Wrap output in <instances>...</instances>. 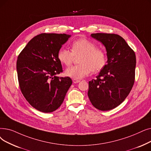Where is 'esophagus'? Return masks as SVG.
<instances>
[{"label":"esophagus","mask_w":151,"mask_h":151,"mask_svg":"<svg viewBox=\"0 0 151 151\" xmlns=\"http://www.w3.org/2000/svg\"><path fill=\"white\" fill-rule=\"evenodd\" d=\"M80 81L79 80H76V79H73V83H78Z\"/></svg>","instance_id":"1"}]
</instances>
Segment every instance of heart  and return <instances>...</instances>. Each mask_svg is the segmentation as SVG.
I'll list each match as a JSON object with an SVG mask.
<instances>
[{
    "label": "heart",
    "mask_w": 151,
    "mask_h": 151,
    "mask_svg": "<svg viewBox=\"0 0 151 151\" xmlns=\"http://www.w3.org/2000/svg\"><path fill=\"white\" fill-rule=\"evenodd\" d=\"M71 51L61 48L57 57L60 62L66 66L73 63L75 57H79L80 64L71 67L65 70V75L76 80L88 76L92 71L102 70L106 63V54L102 49L88 39L81 38L71 44Z\"/></svg>",
    "instance_id": "obj_1"
}]
</instances>
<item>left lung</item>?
<instances>
[{
  "label": "left lung",
  "mask_w": 151,
  "mask_h": 151,
  "mask_svg": "<svg viewBox=\"0 0 151 151\" xmlns=\"http://www.w3.org/2000/svg\"><path fill=\"white\" fill-rule=\"evenodd\" d=\"M91 36L106 47L107 62L96 79L89 81L88 95L95 108L110 110L124 101L133 86L135 53L118 35L94 33Z\"/></svg>",
  "instance_id": "8db88e82"
}]
</instances>
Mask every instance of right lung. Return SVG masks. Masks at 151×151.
I'll list each match as a JSON object with an SVG mask.
<instances>
[{
  "label": "right lung",
  "mask_w": 151,
  "mask_h": 151,
  "mask_svg": "<svg viewBox=\"0 0 151 151\" xmlns=\"http://www.w3.org/2000/svg\"><path fill=\"white\" fill-rule=\"evenodd\" d=\"M70 35L42 33L34 37L18 57L17 70L22 93L32 107L44 113L56 110L72 84L63 71L58 52Z\"/></svg>",
  "instance_id": "add662e5"
}]
</instances>
